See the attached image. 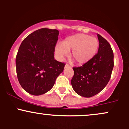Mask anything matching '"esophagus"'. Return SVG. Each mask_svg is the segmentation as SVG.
Segmentation results:
<instances>
[{
	"instance_id": "34e87169",
	"label": "esophagus",
	"mask_w": 129,
	"mask_h": 129,
	"mask_svg": "<svg viewBox=\"0 0 129 129\" xmlns=\"http://www.w3.org/2000/svg\"><path fill=\"white\" fill-rule=\"evenodd\" d=\"M70 67H71V66L69 64H66V66H65V68H66V69H67V68H70Z\"/></svg>"
}]
</instances>
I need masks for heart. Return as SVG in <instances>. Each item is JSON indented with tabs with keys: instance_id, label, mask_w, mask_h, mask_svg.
I'll list each match as a JSON object with an SVG mask.
<instances>
[{
	"instance_id": "heart-1",
	"label": "heart",
	"mask_w": 129,
	"mask_h": 129,
	"mask_svg": "<svg viewBox=\"0 0 129 129\" xmlns=\"http://www.w3.org/2000/svg\"><path fill=\"white\" fill-rule=\"evenodd\" d=\"M99 48V41L95 37L85 34H76L67 38L61 44L56 47V53L60 58L67 55L72 50L70 57L78 65H84L90 61Z\"/></svg>"
}]
</instances>
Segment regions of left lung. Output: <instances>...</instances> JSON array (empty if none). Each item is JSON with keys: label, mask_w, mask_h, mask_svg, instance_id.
Listing matches in <instances>:
<instances>
[{"label": "left lung", "mask_w": 129, "mask_h": 129, "mask_svg": "<svg viewBox=\"0 0 129 129\" xmlns=\"http://www.w3.org/2000/svg\"><path fill=\"white\" fill-rule=\"evenodd\" d=\"M98 53L90 61L82 66L73 67L74 75L71 81L77 94L90 98L96 95L107 85L114 66L113 52L106 39L98 34Z\"/></svg>", "instance_id": "1"}]
</instances>
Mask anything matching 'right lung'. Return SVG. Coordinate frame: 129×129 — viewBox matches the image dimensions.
<instances>
[{"label": "right lung", "mask_w": 129, "mask_h": 129, "mask_svg": "<svg viewBox=\"0 0 129 129\" xmlns=\"http://www.w3.org/2000/svg\"><path fill=\"white\" fill-rule=\"evenodd\" d=\"M57 29L41 28L23 39L16 58L18 81L26 92L39 96L52 88L65 63L54 59Z\"/></svg>", "instance_id": "obj_1"}]
</instances>
